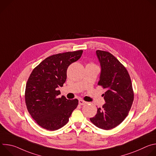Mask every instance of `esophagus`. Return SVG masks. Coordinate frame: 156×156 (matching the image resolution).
<instances>
[{"label": "esophagus", "instance_id": "obj_1", "mask_svg": "<svg viewBox=\"0 0 156 156\" xmlns=\"http://www.w3.org/2000/svg\"><path fill=\"white\" fill-rule=\"evenodd\" d=\"M78 102H79V104H80V105H85L87 104V102H86L83 100H81V99H80Z\"/></svg>", "mask_w": 156, "mask_h": 156}]
</instances>
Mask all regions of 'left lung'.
Instances as JSON below:
<instances>
[{
	"instance_id": "obj_1",
	"label": "left lung",
	"mask_w": 156,
	"mask_h": 156,
	"mask_svg": "<svg viewBox=\"0 0 156 156\" xmlns=\"http://www.w3.org/2000/svg\"><path fill=\"white\" fill-rule=\"evenodd\" d=\"M101 72L98 85L105 88V103L90 118L97 127L108 130L120 125L127 117L134 99L130 76L125 66L108 52L96 51Z\"/></svg>"
}]
</instances>
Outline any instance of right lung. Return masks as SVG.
<instances>
[{
    "instance_id": "obj_1",
    "label": "right lung",
    "mask_w": 156,
    "mask_h": 156,
    "mask_svg": "<svg viewBox=\"0 0 156 156\" xmlns=\"http://www.w3.org/2000/svg\"><path fill=\"white\" fill-rule=\"evenodd\" d=\"M82 50L55 54L41 62L31 72L25 90V102L32 118L42 128L57 130L68 123L76 108V99H66L58 88L66 79L69 66L81 56Z\"/></svg>"
}]
</instances>
